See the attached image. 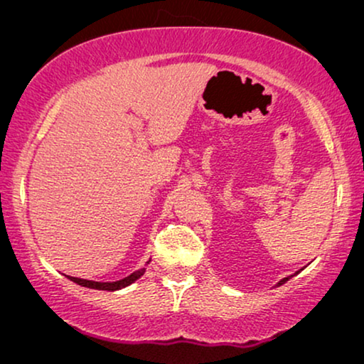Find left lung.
<instances>
[{"label": "left lung", "instance_id": "1", "mask_svg": "<svg viewBox=\"0 0 364 364\" xmlns=\"http://www.w3.org/2000/svg\"><path fill=\"white\" fill-rule=\"evenodd\" d=\"M301 270H303V268H301ZM298 273H300V272H296V273H293V275H290V277H285V278H282V280L280 282H278L277 283V287H280V285H283V283H287L288 280H290V278L291 277H295V275H298Z\"/></svg>", "mask_w": 364, "mask_h": 364}]
</instances>
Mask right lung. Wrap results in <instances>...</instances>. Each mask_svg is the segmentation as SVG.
<instances>
[{"label": "right lung", "instance_id": "obj_1", "mask_svg": "<svg viewBox=\"0 0 364 364\" xmlns=\"http://www.w3.org/2000/svg\"><path fill=\"white\" fill-rule=\"evenodd\" d=\"M149 262H151V260H149ZM144 273H146V268H139L137 272H134L129 277L122 278V280H117V282H92V280H82V278H76V277H68V278L71 282L77 283V285L86 287V288H92V290L116 291V290H121V288H126L129 285H132V283L139 280V278H141Z\"/></svg>", "mask_w": 364, "mask_h": 364}]
</instances>
